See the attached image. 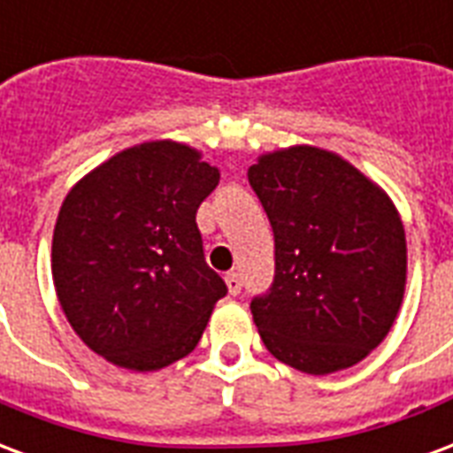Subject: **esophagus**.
<instances>
[{
    "instance_id": "obj_1",
    "label": "esophagus",
    "mask_w": 453,
    "mask_h": 453,
    "mask_svg": "<svg viewBox=\"0 0 453 453\" xmlns=\"http://www.w3.org/2000/svg\"><path fill=\"white\" fill-rule=\"evenodd\" d=\"M226 286H227V293L230 295H237L242 290V280H240V273L237 271H230L226 273Z\"/></svg>"
}]
</instances>
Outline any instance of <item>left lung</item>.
Segmentation results:
<instances>
[{
    "mask_svg": "<svg viewBox=\"0 0 453 453\" xmlns=\"http://www.w3.org/2000/svg\"><path fill=\"white\" fill-rule=\"evenodd\" d=\"M273 227L276 278L252 300L264 346L304 374L348 370L380 346L405 293L394 201L338 153L288 146L247 170Z\"/></svg>",
    "mask_w": 453,
    "mask_h": 453,
    "instance_id": "left-lung-1",
    "label": "left lung"
}]
</instances>
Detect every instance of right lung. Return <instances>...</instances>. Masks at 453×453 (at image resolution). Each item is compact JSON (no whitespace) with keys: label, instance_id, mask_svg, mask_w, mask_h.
Instances as JSON below:
<instances>
[{"label":"right lung","instance_id":"1","mask_svg":"<svg viewBox=\"0 0 453 453\" xmlns=\"http://www.w3.org/2000/svg\"><path fill=\"white\" fill-rule=\"evenodd\" d=\"M218 180L201 150L156 139L115 153L65 196L52 235L57 300L107 363L158 372L196 348L227 293L196 227Z\"/></svg>","mask_w":453,"mask_h":453}]
</instances>
